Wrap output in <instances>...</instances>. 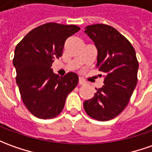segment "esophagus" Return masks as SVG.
<instances>
[{
    "label": "esophagus",
    "mask_w": 152,
    "mask_h": 152,
    "mask_svg": "<svg viewBox=\"0 0 152 152\" xmlns=\"http://www.w3.org/2000/svg\"><path fill=\"white\" fill-rule=\"evenodd\" d=\"M86 82H85L84 80H82L81 78H79V84L80 85H84Z\"/></svg>",
    "instance_id": "1"
}]
</instances>
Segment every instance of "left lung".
Listing matches in <instances>:
<instances>
[{
  "label": "left lung",
  "mask_w": 152,
  "mask_h": 152,
  "mask_svg": "<svg viewBox=\"0 0 152 152\" xmlns=\"http://www.w3.org/2000/svg\"><path fill=\"white\" fill-rule=\"evenodd\" d=\"M84 31L96 47V67L104 73V85L85 101L84 109L93 119L109 121L122 112L137 86L136 51L126 37L108 25H91Z\"/></svg>",
  "instance_id": "obj_1"
}]
</instances>
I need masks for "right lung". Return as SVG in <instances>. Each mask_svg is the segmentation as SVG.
Returning a JSON list of instances; mask_svg holds the SVG:
<instances>
[{"instance_id":"add662e5","label":"right lung","mask_w":152,"mask_h":152,"mask_svg":"<svg viewBox=\"0 0 152 152\" xmlns=\"http://www.w3.org/2000/svg\"><path fill=\"white\" fill-rule=\"evenodd\" d=\"M79 30L75 25L46 23L31 31L15 47L16 84L25 106L38 118L59 115L78 83L75 72L59 76L50 67L54 59L61 56L66 39Z\"/></svg>"}]
</instances>
